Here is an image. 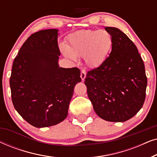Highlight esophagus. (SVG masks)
<instances>
[{"label":"esophagus","mask_w":157,"mask_h":157,"mask_svg":"<svg viewBox=\"0 0 157 157\" xmlns=\"http://www.w3.org/2000/svg\"><path fill=\"white\" fill-rule=\"evenodd\" d=\"M86 73L85 70H81V76H80L81 80H82V81L84 80V78H85V77H86Z\"/></svg>","instance_id":"obj_1"}]
</instances>
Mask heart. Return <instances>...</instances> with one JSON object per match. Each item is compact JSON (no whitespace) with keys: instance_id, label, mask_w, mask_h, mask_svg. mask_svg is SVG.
Here are the masks:
<instances>
[{"instance_id":"1","label":"heart","mask_w":157,"mask_h":157,"mask_svg":"<svg viewBox=\"0 0 157 157\" xmlns=\"http://www.w3.org/2000/svg\"><path fill=\"white\" fill-rule=\"evenodd\" d=\"M112 45V36L106 30H83L71 34L68 47L61 46V51L71 59L83 57L88 66L96 68L106 60Z\"/></svg>"}]
</instances>
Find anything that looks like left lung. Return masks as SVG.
Instances as JSON below:
<instances>
[{"label": "left lung", "instance_id": "8db88e82", "mask_svg": "<svg viewBox=\"0 0 157 157\" xmlns=\"http://www.w3.org/2000/svg\"><path fill=\"white\" fill-rule=\"evenodd\" d=\"M112 49L97 68L87 72V94L98 117L108 121L130 119L143 106L147 78L144 63L132 40L119 29L106 27Z\"/></svg>", "mask_w": 157, "mask_h": 157}]
</instances>
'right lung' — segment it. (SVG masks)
Masks as SVG:
<instances>
[{"label": "right lung", "instance_id": "right-lung-1", "mask_svg": "<svg viewBox=\"0 0 157 157\" xmlns=\"http://www.w3.org/2000/svg\"><path fill=\"white\" fill-rule=\"evenodd\" d=\"M58 30H42L27 38L14 59L10 77L14 108L35 127L63 121L75 85L80 82L78 68H60Z\"/></svg>", "mask_w": 157, "mask_h": 157}]
</instances>
